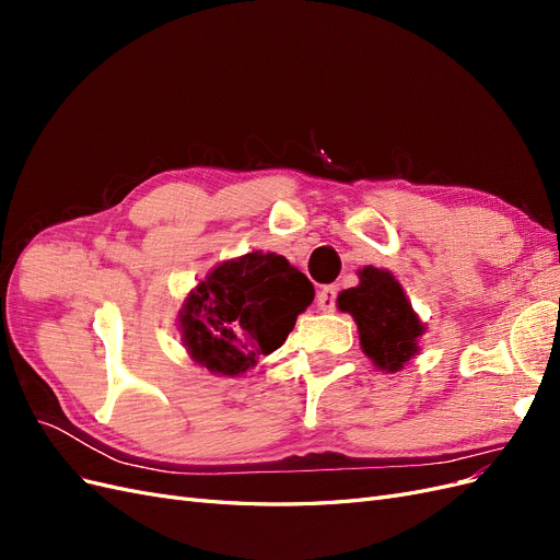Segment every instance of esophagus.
<instances>
[{
	"instance_id": "1",
	"label": "esophagus",
	"mask_w": 560,
	"mask_h": 560,
	"mask_svg": "<svg viewBox=\"0 0 560 560\" xmlns=\"http://www.w3.org/2000/svg\"><path fill=\"white\" fill-rule=\"evenodd\" d=\"M336 292H338L336 284L322 287V290L317 292V308L322 313H331L336 308Z\"/></svg>"
}]
</instances>
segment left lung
Masks as SVG:
<instances>
[{
  "label": "left lung",
  "instance_id": "obj_1",
  "mask_svg": "<svg viewBox=\"0 0 560 560\" xmlns=\"http://www.w3.org/2000/svg\"><path fill=\"white\" fill-rule=\"evenodd\" d=\"M358 276L360 284L338 294L336 306L358 322L360 346L366 358L376 369L395 374L418 354V338L425 334V325L389 270L364 266Z\"/></svg>",
  "mask_w": 560,
  "mask_h": 560
}]
</instances>
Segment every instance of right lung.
<instances>
[{
    "instance_id": "obj_1",
    "label": "right lung",
    "mask_w": 560,
    "mask_h": 560,
    "mask_svg": "<svg viewBox=\"0 0 560 560\" xmlns=\"http://www.w3.org/2000/svg\"><path fill=\"white\" fill-rule=\"evenodd\" d=\"M313 299L311 280L276 252L226 259L184 299L182 343L214 376H243L287 341Z\"/></svg>"
}]
</instances>
